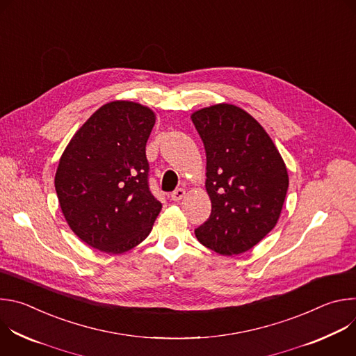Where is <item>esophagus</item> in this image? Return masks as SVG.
Returning a JSON list of instances; mask_svg holds the SVG:
<instances>
[{"instance_id": "1", "label": "esophagus", "mask_w": 356, "mask_h": 356, "mask_svg": "<svg viewBox=\"0 0 356 356\" xmlns=\"http://www.w3.org/2000/svg\"><path fill=\"white\" fill-rule=\"evenodd\" d=\"M184 195H186V190H184V188H176V190L172 193L170 198H172L173 201H180Z\"/></svg>"}]
</instances>
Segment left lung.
<instances>
[{"label": "left lung", "instance_id": "obj_1", "mask_svg": "<svg viewBox=\"0 0 356 356\" xmlns=\"http://www.w3.org/2000/svg\"><path fill=\"white\" fill-rule=\"evenodd\" d=\"M191 121L204 143L211 200V216L195 236L221 255H238L275 228L289 187L286 165L261 124L239 107L211 106Z\"/></svg>", "mask_w": 356, "mask_h": 356}]
</instances>
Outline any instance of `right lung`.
<instances>
[{
    "instance_id": "right-lung-1",
    "label": "right lung",
    "mask_w": 356,
    "mask_h": 356,
    "mask_svg": "<svg viewBox=\"0 0 356 356\" xmlns=\"http://www.w3.org/2000/svg\"><path fill=\"white\" fill-rule=\"evenodd\" d=\"M155 114L132 101L98 108L60 158L55 187L72 231L88 246L122 253L140 243L162 210L149 188L146 142Z\"/></svg>"
}]
</instances>
